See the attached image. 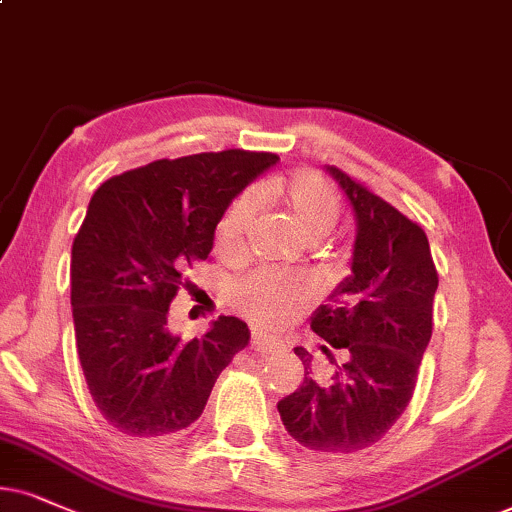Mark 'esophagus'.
Here are the masks:
<instances>
[{
  "label": "esophagus",
  "instance_id": "1",
  "mask_svg": "<svg viewBox=\"0 0 512 512\" xmlns=\"http://www.w3.org/2000/svg\"><path fill=\"white\" fill-rule=\"evenodd\" d=\"M252 349H255V352L267 354V352H271V349H274V345H271V342H267L264 338H255V340H252Z\"/></svg>",
  "mask_w": 512,
  "mask_h": 512
}]
</instances>
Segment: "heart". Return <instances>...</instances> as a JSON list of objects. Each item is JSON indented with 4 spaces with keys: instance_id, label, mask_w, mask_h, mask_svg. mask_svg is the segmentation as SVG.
Returning <instances> with one entry per match:
<instances>
[{
    "instance_id": "heart-1",
    "label": "heart",
    "mask_w": 512,
    "mask_h": 512,
    "mask_svg": "<svg viewBox=\"0 0 512 512\" xmlns=\"http://www.w3.org/2000/svg\"><path fill=\"white\" fill-rule=\"evenodd\" d=\"M257 198L276 200L283 205L290 222L307 241H321L335 229L340 219V198L331 186L312 172L295 174L283 184H267L257 191ZM257 200L245 193L226 210L217 226V243L226 250H234L248 236ZM309 300V286L297 278H281L267 271H257L234 288V302L250 319L262 326H281Z\"/></svg>"
}]
</instances>
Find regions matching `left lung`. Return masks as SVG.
<instances>
[{
	"instance_id": "1",
	"label": "left lung",
	"mask_w": 512,
	"mask_h": 512,
	"mask_svg": "<svg viewBox=\"0 0 512 512\" xmlns=\"http://www.w3.org/2000/svg\"><path fill=\"white\" fill-rule=\"evenodd\" d=\"M323 170L352 205L357 238L352 274L312 314V331L345 349V364L331 380H314L312 354L295 347L304 380L276 409L288 435L307 449L354 454L380 442L409 406L432 335L437 269L418 224L338 167Z\"/></svg>"
}]
</instances>
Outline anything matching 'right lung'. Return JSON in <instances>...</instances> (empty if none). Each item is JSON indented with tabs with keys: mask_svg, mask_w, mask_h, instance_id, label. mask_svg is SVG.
<instances>
[{
	"mask_svg": "<svg viewBox=\"0 0 512 512\" xmlns=\"http://www.w3.org/2000/svg\"><path fill=\"white\" fill-rule=\"evenodd\" d=\"M276 163L274 153L241 148L155 160L94 193L73 241L70 304L84 378L113 428L129 437L189 428L248 345V323L236 316L181 342L167 312L181 271L208 260L226 208Z\"/></svg>",
	"mask_w": 512,
	"mask_h": 512,
	"instance_id": "add662e5",
	"label": "right lung"
}]
</instances>
